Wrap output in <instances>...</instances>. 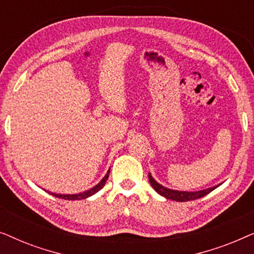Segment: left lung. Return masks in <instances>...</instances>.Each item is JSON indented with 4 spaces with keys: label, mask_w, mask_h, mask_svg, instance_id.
<instances>
[{
    "label": "left lung",
    "mask_w": 254,
    "mask_h": 254,
    "mask_svg": "<svg viewBox=\"0 0 254 254\" xmlns=\"http://www.w3.org/2000/svg\"><path fill=\"white\" fill-rule=\"evenodd\" d=\"M149 182H150L152 189H154L158 194H161L162 196L166 197V199L179 201V202H185V201H190V200H196L200 199L204 195H207L208 193H210L211 190H214L217 186L210 187V189L199 190V192H180V190H173L170 189H166V187L162 186L161 184H158L156 180L152 178L150 173H149Z\"/></svg>",
    "instance_id": "left-lung-1"
}]
</instances>
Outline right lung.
Returning <instances> with one entry per match:
<instances>
[{
	"label": "right lung",
	"mask_w": 254,
	"mask_h": 254,
	"mask_svg": "<svg viewBox=\"0 0 254 254\" xmlns=\"http://www.w3.org/2000/svg\"><path fill=\"white\" fill-rule=\"evenodd\" d=\"M109 173H110V170L109 172H107V175L104 177V178L100 180V183L98 185H96L95 187H92L91 190H86V192H83V193H78V194H55V193H52V192H48L50 194H52L53 196H57V197H60V199H64V200H82V199H86V197L93 195V194L98 192L103 189L104 186H105V183L106 180L109 179Z\"/></svg>",
	"instance_id": "obj_1"
}]
</instances>
